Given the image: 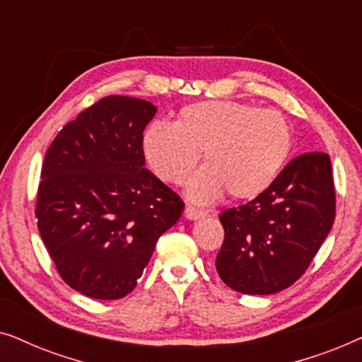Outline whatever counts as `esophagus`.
Returning a JSON list of instances; mask_svg holds the SVG:
<instances>
[{"mask_svg": "<svg viewBox=\"0 0 362 362\" xmlns=\"http://www.w3.org/2000/svg\"><path fill=\"white\" fill-rule=\"evenodd\" d=\"M184 215H185V218H189V220H200V218H205L206 211L195 209V206H185Z\"/></svg>", "mask_w": 362, "mask_h": 362, "instance_id": "esophagus-1", "label": "esophagus"}]
</instances>
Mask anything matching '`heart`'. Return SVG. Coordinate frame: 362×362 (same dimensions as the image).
Segmentation results:
<instances>
[{
	"label": "heart",
	"instance_id": "obj_1",
	"mask_svg": "<svg viewBox=\"0 0 362 362\" xmlns=\"http://www.w3.org/2000/svg\"><path fill=\"white\" fill-rule=\"evenodd\" d=\"M293 148L290 120L279 110L237 100H205L180 109L175 124L156 122L144 134V153L153 173L180 185L200 153L204 165L189 184L199 204L226 192L230 199H253L268 189Z\"/></svg>",
	"mask_w": 362,
	"mask_h": 362
}]
</instances>
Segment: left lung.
<instances>
[{"mask_svg":"<svg viewBox=\"0 0 362 362\" xmlns=\"http://www.w3.org/2000/svg\"><path fill=\"white\" fill-rule=\"evenodd\" d=\"M334 216L329 156H298L257 199L221 211L225 238L216 272L226 286L243 295L285 290L310 267Z\"/></svg>","mask_w":362,"mask_h":362,"instance_id":"obj_1","label":"left lung"}]
</instances>
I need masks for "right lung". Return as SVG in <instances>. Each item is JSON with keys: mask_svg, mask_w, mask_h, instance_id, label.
I'll return each instance as SVG.
<instances>
[{"mask_svg": "<svg viewBox=\"0 0 362 362\" xmlns=\"http://www.w3.org/2000/svg\"><path fill=\"white\" fill-rule=\"evenodd\" d=\"M148 100L107 95L67 122L47 148L36 197L41 238L57 273L94 300L129 295L184 202L148 172Z\"/></svg>", "mask_w": 362, "mask_h": 362, "instance_id": "1", "label": "right lung"}]
</instances>
